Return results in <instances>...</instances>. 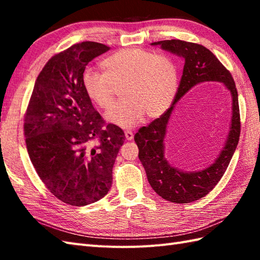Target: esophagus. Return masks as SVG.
<instances>
[{
    "instance_id": "esophagus-1",
    "label": "esophagus",
    "mask_w": 260,
    "mask_h": 260,
    "mask_svg": "<svg viewBox=\"0 0 260 260\" xmlns=\"http://www.w3.org/2000/svg\"><path fill=\"white\" fill-rule=\"evenodd\" d=\"M125 137H126L127 141H132V140H133V137H134V134L132 133L131 131H126L125 132Z\"/></svg>"
}]
</instances>
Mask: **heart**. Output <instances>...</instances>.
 Listing matches in <instances>:
<instances>
[{
	"label": "heart",
	"instance_id": "obj_1",
	"mask_svg": "<svg viewBox=\"0 0 260 260\" xmlns=\"http://www.w3.org/2000/svg\"><path fill=\"white\" fill-rule=\"evenodd\" d=\"M104 73L87 68L81 77L86 96L103 109L113 104L115 87H121L123 102L105 114L110 124L132 128L146 116H161L172 104L179 87L178 66L168 56L143 49L115 52L102 61Z\"/></svg>",
	"mask_w": 260,
	"mask_h": 260
}]
</instances>
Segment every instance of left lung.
I'll return each mask as SVG.
<instances>
[{"mask_svg": "<svg viewBox=\"0 0 260 260\" xmlns=\"http://www.w3.org/2000/svg\"><path fill=\"white\" fill-rule=\"evenodd\" d=\"M184 59L183 75L171 107L150 125L135 134L139 158L145 169L147 180L159 197L174 203H189L207 196L222 178L238 145L240 114L238 92L233 76L214 54L201 45L182 40H164L151 43ZM206 81L221 82L233 98V115L230 134L216 161L201 171L187 173L174 168L164 156V139L175 105L191 87Z\"/></svg>", "mask_w": 260, "mask_h": 260, "instance_id": "8db88e82", "label": "left lung"}]
</instances>
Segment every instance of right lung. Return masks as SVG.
<instances>
[{
    "instance_id": "1",
    "label": "right lung",
    "mask_w": 260,
    "mask_h": 260,
    "mask_svg": "<svg viewBox=\"0 0 260 260\" xmlns=\"http://www.w3.org/2000/svg\"><path fill=\"white\" fill-rule=\"evenodd\" d=\"M108 50L85 41L53 56L38 76L24 116L33 167L48 190L70 206H87L107 194L125 140L118 126L105 125L81 84L88 62Z\"/></svg>"
}]
</instances>
